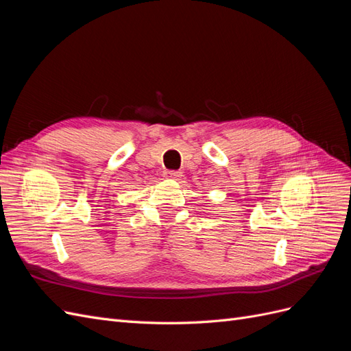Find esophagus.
I'll list each match as a JSON object with an SVG mask.
<instances>
[{"label": "esophagus", "mask_w": 351, "mask_h": 351, "mask_svg": "<svg viewBox=\"0 0 351 351\" xmlns=\"http://www.w3.org/2000/svg\"><path fill=\"white\" fill-rule=\"evenodd\" d=\"M182 173H180V171H165L164 173V177L165 178H168V180H180V178H182Z\"/></svg>", "instance_id": "esophagus-1"}]
</instances>
